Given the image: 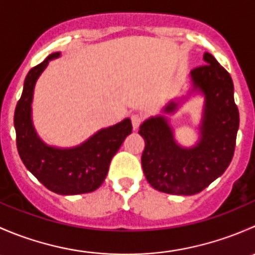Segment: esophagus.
Returning <instances> with one entry per match:
<instances>
[{
	"label": "esophagus",
	"instance_id": "obj_1",
	"mask_svg": "<svg viewBox=\"0 0 255 255\" xmlns=\"http://www.w3.org/2000/svg\"><path fill=\"white\" fill-rule=\"evenodd\" d=\"M143 120H144L143 116L139 115V113H134V115L130 116V121H132V125L134 129H137V128L142 125Z\"/></svg>",
	"mask_w": 255,
	"mask_h": 255
}]
</instances>
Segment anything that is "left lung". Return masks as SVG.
Returning a JSON list of instances; mask_svg holds the SVG:
<instances>
[{
    "mask_svg": "<svg viewBox=\"0 0 255 255\" xmlns=\"http://www.w3.org/2000/svg\"><path fill=\"white\" fill-rule=\"evenodd\" d=\"M206 64L191 71L195 89L205 94L201 140L185 149L175 143L164 117L146 120L140 126L145 148L142 154L144 175L155 190L173 195H195L222 175L232 161L239 127V112L230 73L211 55ZM171 102L165 112H174Z\"/></svg>",
    "mask_w": 255,
    "mask_h": 255,
    "instance_id": "left-lung-1",
    "label": "left lung"
}]
</instances>
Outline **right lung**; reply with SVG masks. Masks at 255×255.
Returning <instances> with one entry per match:
<instances>
[{"instance_id": "add662e5", "label": "right lung", "mask_w": 255, "mask_h": 255, "mask_svg": "<svg viewBox=\"0 0 255 255\" xmlns=\"http://www.w3.org/2000/svg\"><path fill=\"white\" fill-rule=\"evenodd\" d=\"M59 55L60 53L50 54L25 76L22 96L14 111L17 149L25 168L50 191L59 195L87 194L99 189L105 181L113 155L132 133V123L129 118H126L118 125L101 129L73 149L45 145L33 128L30 104L35 81L49 60Z\"/></svg>"}]
</instances>
